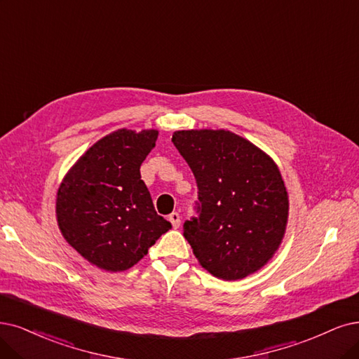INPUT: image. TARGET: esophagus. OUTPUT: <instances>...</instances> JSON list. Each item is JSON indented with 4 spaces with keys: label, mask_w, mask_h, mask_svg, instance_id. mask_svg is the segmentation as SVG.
Listing matches in <instances>:
<instances>
[{
    "label": "esophagus",
    "mask_w": 359,
    "mask_h": 359,
    "mask_svg": "<svg viewBox=\"0 0 359 359\" xmlns=\"http://www.w3.org/2000/svg\"><path fill=\"white\" fill-rule=\"evenodd\" d=\"M168 220L171 222V224H172V228H179L180 226V215L179 213H171L170 216H168Z\"/></svg>",
    "instance_id": "34e87169"
}]
</instances>
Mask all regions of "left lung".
Masks as SVG:
<instances>
[{
    "mask_svg": "<svg viewBox=\"0 0 359 359\" xmlns=\"http://www.w3.org/2000/svg\"><path fill=\"white\" fill-rule=\"evenodd\" d=\"M171 140L198 187L196 216L183 223L195 257L226 281L256 272L285 232L288 196L280 170L253 143L226 130H183Z\"/></svg>",
    "mask_w": 359,
    "mask_h": 359,
    "instance_id": "obj_1",
    "label": "left lung"
}]
</instances>
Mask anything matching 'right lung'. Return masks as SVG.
<instances>
[{
    "instance_id": "obj_1",
    "label": "right lung",
    "mask_w": 359,
    "mask_h": 359,
    "mask_svg": "<svg viewBox=\"0 0 359 359\" xmlns=\"http://www.w3.org/2000/svg\"><path fill=\"white\" fill-rule=\"evenodd\" d=\"M156 137V130L114 131L93 144L60 184L56 213L65 240L100 269L131 268L171 229L140 179Z\"/></svg>"
}]
</instances>
